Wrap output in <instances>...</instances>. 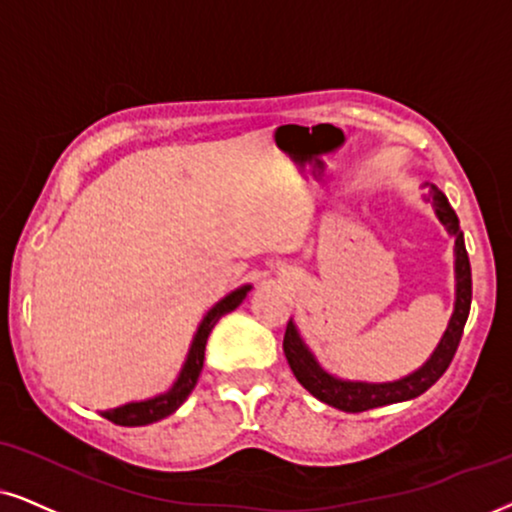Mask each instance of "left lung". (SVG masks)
I'll use <instances>...</instances> for the list:
<instances>
[{"label": "left lung", "instance_id": "left-lung-1", "mask_svg": "<svg viewBox=\"0 0 512 512\" xmlns=\"http://www.w3.org/2000/svg\"><path fill=\"white\" fill-rule=\"evenodd\" d=\"M432 203H435L439 222L446 226V231H449L451 236H456V307L442 340H439L432 357L425 361L418 371L406 375V378L394 380V383H352V380H340L335 378V375L323 371L319 361L314 359V354L309 352V347L304 345L295 323L288 321L286 335H283V352H286L290 371L295 373V378L300 380L304 390L312 392L316 399L323 401V404L335 406V409L347 413H361L368 409H378V406L397 404V401L420 397V394L430 390V387L442 378L444 371L451 364V359H454L458 342L463 338L465 321H468L470 314L472 274L468 252H465L463 243V231L458 229L456 212L451 210L444 193L437 189H432Z\"/></svg>", "mask_w": 512, "mask_h": 512}]
</instances>
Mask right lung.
Listing matches in <instances>:
<instances>
[{"instance_id": "obj_1", "label": "right lung", "mask_w": 512, "mask_h": 512, "mask_svg": "<svg viewBox=\"0 0 512 512\" xmlns=\"http://www.w3.org/2000/svg\"><path fill=\"white\" fill-rule=\"evenodd\" d=\"M250 288L252 286L236 288L234 293L222 297V300H219L215 307H212L210 312L203 316V321H200L196 335H193L189 357H186L184 366H181L177 383H174L170 390H167L165 394H158V397H153V399L132 401V404L118 406V409L101 411V416L108 418L115 425L137 428V425H148V423H155V420H163V418L170 416V413L177 411L198 383V375H200V371H203L205 345H208V335L212 333V328H215V323L222 319L224 314L234 312L238 304L245 300V295H248Z\"/></svg>"}]
</instances>
